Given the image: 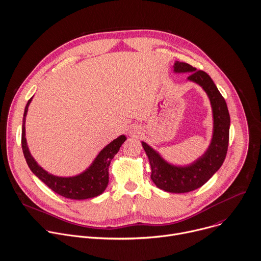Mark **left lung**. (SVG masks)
<instances>
[{
	"mask_svg": "<svg viewBox=\"0 0 261 261\" xmlns=\"http://www.w3.org/2000/svg\"><path fill=\"white\" fill-rule=\"evenodd\" d=\"M174 73L190 72L188 81L199 85L206 93L213 111V136L204 153L193 163L179 166L166 161L160 152L142 141L151 168L154 185L169 193H188L203 186L221 168L228 149L230 116L226 101L212 77L204 71L197 70L188 63L175 61Z\"/></svg>",
	"mask_w": 261,
	"mask_h": 261,
	"instance_id": "left-lung-1",
	"label": "left lung"
}]
</instances>
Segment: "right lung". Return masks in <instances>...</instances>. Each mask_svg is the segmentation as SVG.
<instances>
[{
	"instance_id": "add662e5",
	"label": "right lung",
	"mask_w": 261,
	"mask_h": 261,
	"mask_svg": "<svg viewBox=\"0 0 261 261\" xmlns=\"http://www.w3.org/2000/svg\"><path fill=\"white\" fill-rule=\"evenodd\" d=\"M31 97L29 99L23 113L22 129H21V147L25 159V162L34 174L44 182L50 190L65 198L73 200H84L94 198L102 194L109 184V166L111 161L121 147L126 137L124 135L119 136L106 147H103L96 155L91 165L74 176H57L44 170L32 156L28 147L25 139V117L29 106L32 101Z\"/></svg>"
}]
</instances>
